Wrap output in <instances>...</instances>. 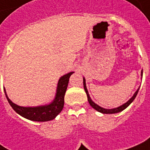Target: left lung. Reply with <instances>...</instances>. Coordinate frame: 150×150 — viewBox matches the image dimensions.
I'll return each mask as SVG.
<instances>
[{"instance_id": "1", "label": "left lung", "mask_w": 150, "mask_h": 150, "mask_svg": "<svg viewBox=\"0 0 150 150\" xmlns=\"http://www.w3.org/2000/svg\"><path fill=\"white\" fill-rule=\"evenodd\" d=\"M141 76L143 77V70L141 71ZM83 87H84V90H85V92H86V95H87V100H88V102L89 103H90V105L91 106H92L93 108L95 109L96 111H98V112H102V113H105V114H112V113H117V112H121V111H122L123 110H125V109L127 108V107H128L129 105L131 104V103L133 102V100H134V99L136 98V96H137V93H138V91H139V87L138 89H137V90L135 92V93L133 94V96L131 97L129 100L127 101V103H123L122 105H121V106H118V107H117V108H113V109H105V108H103V107H101V106H100L99 105H97L96 103H95L92 100H91V98H90V94H89L88 93V90H87V89H86V80H85V78L83 77Z\"/></svg>"}]
</instances>
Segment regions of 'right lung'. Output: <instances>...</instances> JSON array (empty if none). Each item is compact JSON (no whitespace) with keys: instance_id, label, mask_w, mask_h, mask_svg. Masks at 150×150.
I'll list each match as a JSON object with an SVG mask.
<instances>
[{"instance_id":"add662e5","label":"right lung","mask_w":150,"mask_h":150,"mask_svg":"<svg viewBox=\"0 0 150 150\" xmlns=\"http://www.w3.org/2000/svg\"><path fill=\"white\" fill-rule=\"evenodd\" d=\"M74 72H70L65 74L59 79L56 90L55 97L51 103L46 105H40L38 106H21L13 103L7 96L5 88L4 90L5 93L7 101L17 113L21 117L37 122H46L54 120L62 111L64 105V96L67 88L70 76Z\"/></svg>"}]
</instances>
